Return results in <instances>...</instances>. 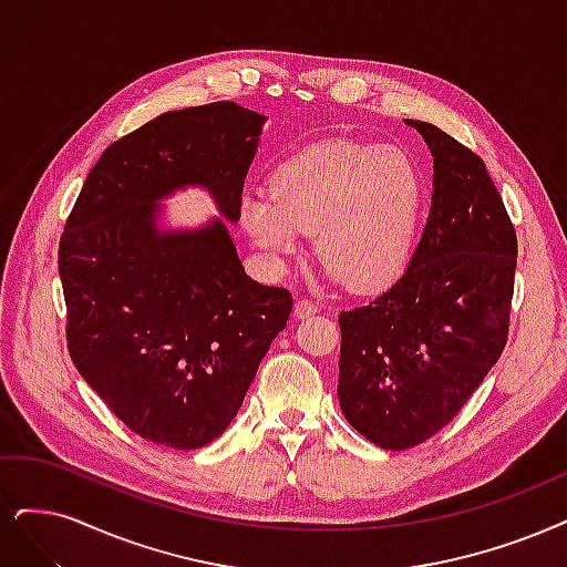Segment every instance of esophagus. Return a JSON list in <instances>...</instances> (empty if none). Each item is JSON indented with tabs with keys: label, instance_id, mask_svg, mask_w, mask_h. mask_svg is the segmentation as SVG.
<instances>
[{
	"label": "esophagus",
	"instance_id": "34e87169",
	"mask_svg": "<svg viewBox=\"0 0 567 567\" xmlns=\"http://www.w3.org/2000/svg\"><path fill=\"white\" fill-rule=\"evenodd\" d=\"M316 312H318V306L312 303L310 299H299L297 306H295V316H297L299 320H306V318H310V316H316Z\"/></svg>",
	"mask_w": 567,
	"mask_h": 567
}]
</instances>
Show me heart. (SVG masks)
<instances>
[{
  "instance_id": "1",
  "label": "heart",
  "mask_w": 567,
  "mask_h": 567,
  "mask_svg": "<svg viewBox=\"0 0 567 567\" xmlns=\"http://www.w3.org/2000/svg\"><path fill=\"white\" fill-rule=\"evenodd\" d=\"M270 194L240 200V224L272 264L316 234V255L333 282L354 295L402 278L427 205L423 167L400 146L354 140L320 142L282 161Z\"/></svg>"
}]
</instances>
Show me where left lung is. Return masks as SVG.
Returning a JSON list of instances; mask_svg holds the SVG:
<instances>
[{
    "label": "left lung",
    "mask_w": 567,
    "mask_h": 567,
    "mask_svg": "<svg viewBox=\"0 0 567 567\" xmlns=\"http://www.w3.org/2000/svg\"><path fill=\"white\" fill-rule=\"evenodd\" d=\"M432 207L404 276L341 312L339 402L388 451L423 444L465 406L507 343L516 230L486 165L425 121Z\"/></svg>",
    "instance_id": "1"
}]
</instances>
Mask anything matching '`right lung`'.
I'll return each instance as SVG.
<instances>
[{
	"instance_id": "right-lung-1",
	"label": "right lung",
	"mask_w": 567,
	"mask_h": 567,
	"mask_svg": "<svg viewBox=\"0 0 567 567\" xmlns=\"http://www.w3.org/2000/svg\"><path fill=\"white\" fill-rule=\"evenodd\" d=\"M264 123L228 100L144 123L104 150L60 238L72 362L146 442L188 451L217 439L287 324L291 295L247 276L226 228ZM186 185L223 217L163 227L159 200Z\"/></svg>"
}]
</instances>
